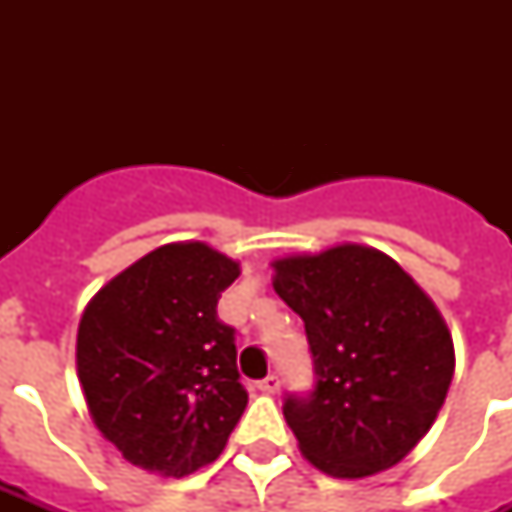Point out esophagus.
Segmentation results:
<instances>
[{
	"label": "esophagus",
	"mask_w": 512,
	"mask_h": 512,
	"mask_svg": "<svg viewBox=\"0 0 512 512\" xmlns=\"http://www.w3.org/2000/svg\"><path fill=\"white\" fill-rule=\"evenodd\" d=\"M279 385L281 380L276 374H268L263 380H257V390H263V393H279Z\"/></svg>",
	"instance_id": "1"
}]
</instances>
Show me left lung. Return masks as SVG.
<instances>
[{
    "mask_svg": "<svg viewBox=\"0 0 512 512\" xmlns=\"http://www.w3.org/2000/svg\"><path fill=\"white\" fill-rule=\"evenodd\" d=\"M273 289L303 319L316 385L284 401L305 460L335 478L393 468L420 444L454 374L446 321L380 249L340 244L273 263Z\"/></svg>",
    "mask_w": 512,
    "mask_h": 512,
    "instance_id": "obj_1",
    "label": "left lung"
}]
</instances>
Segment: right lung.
Returning <instances> with one entry per match:
<instances>
[{
    "instance_id": "1",
    "label": "right lung",
    "mask_w": 512,
    "mask_h": 512,
    "mask_svg": "<svg viewBox=\"0 0 512 512\" xmlns=\"http://www.w3.org/2000/svg\"><path fill=\"white\" fill-rule=\"evenodd\" d=\"M239 263L204 241L148 252L84 308L76 369L98 430L148 473L183 478L215 462L244 414L236 329L217 300Z\"/></svg>"
}]
</instances>
